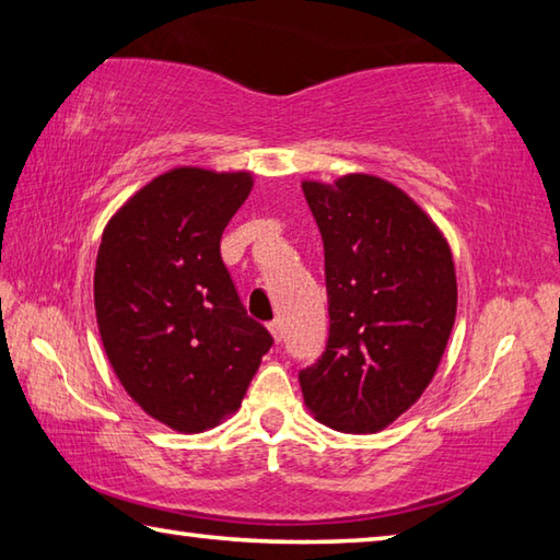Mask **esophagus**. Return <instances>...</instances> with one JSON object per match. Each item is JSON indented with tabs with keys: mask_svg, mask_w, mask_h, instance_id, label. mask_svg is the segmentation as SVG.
I'll list each match as a JSON object with an SVG mask.
<instances>
[{
	"mask_svg": "<svg viewBox=\"0 0 560 560\" xmlns=\"http://www.w3.org/2000/svg\"><path fill=\"white\" fill-rule=\"evenodd\" d=\"M269 332H271L273 340L281 342V338H283V323H281L279 318L271 320V323H269Z\"/></svg>",
	"mask_w": 560,
	"mask_h": 560,
	"instance_id": "1",
	"label": "esophagus"
}]
</instances>
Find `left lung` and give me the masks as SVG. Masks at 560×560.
I'll use <instances>...</instances> for the list:
<instances>
[{
  "mask_svg": "<svg viewBox=\"0 0 560 560\" xmlns=\"http://www.w3.org/2000/svg\"><path fill=\"white\" fill-rule=\"evenodd\" d=\"M325 249L330 330L299 372L320 423L377 433L416 404L448 345L457 283L448 242L394 183L350 174L303 180Z\"/></svg>",
  "mask_w": 560,
  "mask_h": 560,
  "instance_id": "left-lung-1",
  "label": "left lung"
}]
</instances>
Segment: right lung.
<instances>
[{
	"label": "right lung",
	"mask_w": 560,
	"mask_h": 560,
	"mask_svg": "<svg viewBox=\"0 0 560 560\" xmlns=\"http://www.w3.org/2000/svg\"><path fill=\"white\" fill-rule=\"evenodd\" d=\"M252 174L180 166L121 206L95 264L107 360L151 419L200 433L240 409L273 338L237 296L220 237Z\"/></svg>",
	"instance_id": "add662e5"
}]
</instances>
